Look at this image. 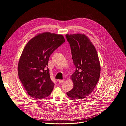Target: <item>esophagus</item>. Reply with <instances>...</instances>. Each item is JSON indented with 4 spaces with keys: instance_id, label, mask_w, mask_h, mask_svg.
Returning a JSON list of instances; mask_svg holds the SVG:
<instances>
[{
    "instance_id": "1",
    "label": "esophagus",
    "mask_w": 126,
    "mask_h": 126,
    "mask_svg": "<svg viewBox=\"0 0 126 126\" xmlns=\"http://www.w3.org/2000/svg\"><path fill=\"white\" fill-rule=\"evenodd\" d=\"M65 82V80H59L58 81L59 83H63V82Z\"/></svg>"
}]
</instances>
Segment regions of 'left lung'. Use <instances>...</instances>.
I'll use <instances>...</instances> for the list:
<instances>
[{"label": "left lung", "mask_w": 126, "mask_h": 126, "mask_svg": "<svg viewBox=\"0 0 126 126\" xmlns=\"http://www.w3.org/2000/svg\"><path fill=\"white\" fill-rule=\"evenodd\" d=\"M69 43L75 72L71 76L73 88L67 92L72 100L82 99L90 95L100 78L101 67L95 47L84 34H66Z\"/></svg>", "instance_id": "8db88e82"}]
</instances>
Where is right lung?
Returning a JSON list of instances; mask_svg holds the SVG:
<instances>
[{"label":"right lung","mask_w":126,"mask_h":126,"mask_svg":"<svg viewBox=\"0 0 126 126\" xmlns=\"http://www.w3.org/2000/svg\"><path fill=\"white\" fill-rule=\"evenodd\" d=\"M65 42L62 35L44 32L32 38L25 46L18 65V74L31 97L43 99L51 94L54 83L47 67L49 58Z\"/></svg>","instance_id":"add662e5"}]
</instances>
